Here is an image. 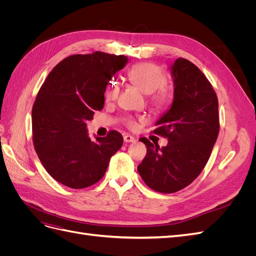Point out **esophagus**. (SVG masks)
<instances>
[{"label": "esophagus", "instance_id": "obj_1", "mask_svg": "<svg viewBox=\"0 0 256 256\" xmlns=\"http://www.w3.org/2000/svg\"><path fill=\"white\" fill-rule=\"evenodd\" d=\"M124 141H125L126 143H132L136 141V138L132 136L126 134V136H124Z\"/></svg>", "mask_w": 256, "mask_h": 256}]
</instances>
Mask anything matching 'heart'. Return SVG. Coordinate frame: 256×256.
<instances>
[{"mask_svg":"<svg viewBox=\"0 0 256 256\" xmlns=\"http://www.w3.org/2000/svg\"><path fill=\"white\" fill-rule=\"evenodd\" d=\"M128 79L143 94L150 95V102L154 109L164 108L171 99V92L166 86V76L157 65L152 63L136 64L129 70ZM118 92V84L113 83L109 85L106 90V99H116ZM127 122L129 128H138V122L134 120L129 118Z\"/></svg>","mask_w":256,"mask_h":256,"instance_id":"1","label":"heart"}]
</instances>
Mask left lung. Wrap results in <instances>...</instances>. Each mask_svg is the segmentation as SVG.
Listing matches in <instances>:
<instances>
[{"label": "left lung", "instance_id": "1", "mask_svg": "<svg viewBox=\"0 0 256 256\" xmlns=\"http://www.w3.org/2000/svg\"><path fill=\"white\" fill-rule=\"evenodd\" d=\"M174 97L157 120L154 134L168 138L161 147L146 138L147 148L138 166L144 182L154 191L173 193L187 187L202 172L219 134L218 98L200 69L186 58L171 66Z\"/></svg>", "mask_w": 256, "mask_h": 256}]
</instances>
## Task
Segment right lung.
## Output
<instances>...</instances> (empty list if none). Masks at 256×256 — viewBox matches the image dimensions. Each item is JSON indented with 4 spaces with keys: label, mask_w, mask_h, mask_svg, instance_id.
Listing matches in <instances>:
<instances>
[{
    "label": "right lung",
    "mask_w": 256,
    "mask_h": 256,
    "mask_svg": "<svg viewBox=\"0 0 256 256\" xmlns=\"http://www.w3.org/2000/svg\"><path fill=\"white\" fill-rule=\"evenodd\" d=\"M127 63L125 56L100 51L74 54L52 69L38 92L32 110L35 150L46 171L66 187L99 182L122 145L115 130L92 140L86 122L102 110L108 83Z\"/></svg>",
    "instance_id": "1"
}]
</instances>
